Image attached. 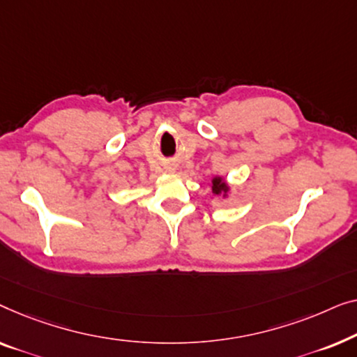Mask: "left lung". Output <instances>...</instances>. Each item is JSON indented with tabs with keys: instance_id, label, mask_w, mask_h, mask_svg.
<instances>
[{
	"instance_id": "1",
	"label": "left lung",
	"mask_w": 357,
	"mask_h": 357,
	"mask_svg": "<svg viewBox=\"0 0 357 357\" xmlns=\"http://www.w3.org/2000/svg\"><path fill=\"white\" fill-rule=\"evenodd\" d=\"M212 190H213V194L218 195V194L227 192L228 188H227V184H225V181H222V178H215L212 181Z\"/></svg>"
}]
</instances>
